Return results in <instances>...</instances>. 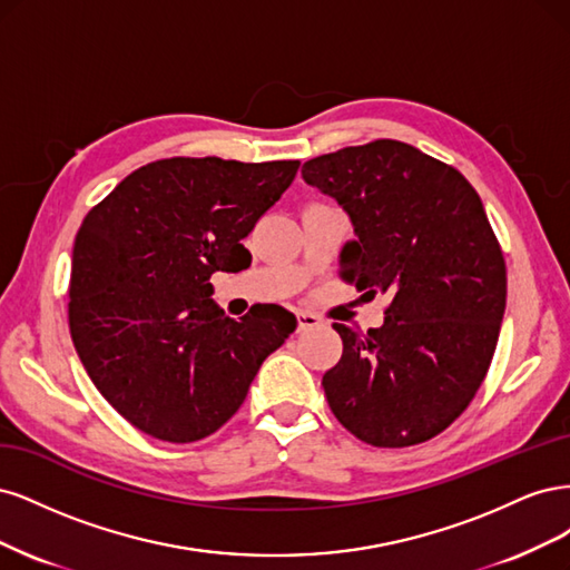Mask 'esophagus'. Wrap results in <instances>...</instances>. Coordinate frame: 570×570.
<instances>
[{
    "label": "esophagus",
    "mask_w": 570,
    "mask_h": 570,
    "mask_svg": "<svg viewBox=\"0 0 570 570\" xmlns=\"http://www.w3.org/2000/svg\"><path fill=\"white\" fill-rule=\"evenodd\" d=\"M296 320H298V332H307V328H315L322 324V317L312 315V312H298Z\"/></svg>",
    "instance_id": "esophagus-1"
}]
</instances>
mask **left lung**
Returning <instances> with one entry per match:
<instances>
[{
    "label": "left lung",
    "mask_w": 570,
    "mask_h": 570,
    "mask_svg": "<svg viewBox=\"0 0 570 570\" xmlns=\"http://www.w3.org/2000/svg\"><path fill=\"white\" fill-rule=\"evenodd\" d=\"M303 179L355 227L341 277L370 298L393 296L379 328L334 324L343 355L322 379L328 407L370 445L424 443L481 389L504 317L507 265L481 196L395 139L312 158Z\"/></svg>",
    "instance_id": "left-lung-1"
}]
</instances>
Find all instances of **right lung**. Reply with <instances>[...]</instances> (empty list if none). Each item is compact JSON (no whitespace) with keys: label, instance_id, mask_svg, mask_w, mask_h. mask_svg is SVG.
I'll list each match as a JSON object with an SVG mask.
<instances>
[{"label":"right lung","instance_id":"right-lung-1","mask_svg":"<svg viewBox=\"0 0 570 570\" xmlns=\"http://www.w3.org/2000/svg\"><path fill=\"white\" fill-rule=\"evenodd\" d=\"M298 165L163 158L127 175L82 219L70 336L97 391L141 433L165 443L215 433L296 328L279 305L225 317L210 277L250 265L242 238Z\"/></svg>","mask_w":570,"mask_h":570}]
</instances>
